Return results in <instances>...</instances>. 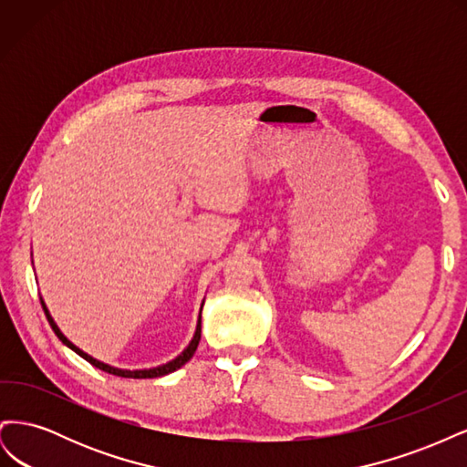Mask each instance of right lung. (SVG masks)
Segmentation results:
<instances>
[{
    "label": "right lung",
    "mask_w": 467,
    "mask_h": 467,
    "mask_svg": "<svg viewBox=\"0 0 467 467\" xmlns=\"http://www.w3.org/2000/svg\"><path fill=\"white\" fill-rule=\"evenodd\" d=\"M40 304H42V309H45V314H47V319H48V323H50V327H52V331L58 335V338L60 341L67 347V348H72L76 355H79L81 358H86L89 364H93L95 368H99V370H103V372H109V374H112V376H120V378H160V376H167V374H171V372H175V370H179L182 364H187L191 358H192V355H194V350H196V347H199V341H201V321H202V306H204V300H202V304H201V314H199V321H196V329H194V335H192V338H191V343L187 345V348L181 352L179 357H175L173 360H169V362H165V364H160V366H153V368H142V370H126V368H117V366H110V364H107V362H101V360H97V358H93L91 355H88L86 350H81L79 347H76L72 341H69V338L60 331V327L58 325H56V321H54V317L50 316V312H48V307H47V304H45V300L40 298Z\"/></svg>",
    "instance_id": "add662e5"
}]
</instances>
